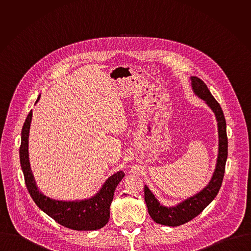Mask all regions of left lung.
<instances>
[{"label":"left lung","instance_id":"left-lung-1","mask_svg":"<svg viewBox=\"0 0 251 251\" xmlns=\"http://www.w3.org/2000/svg\"><path fill=\"white\" fill-rule=\"evenodd\" d=\"M191 85L194 93L211 107L215 113L218 126V156L214 176L210 183L199 193L188 198L176 207L167 208L158 203L154 195L144 187L145 202L151 217L159 224L166 226H179L196 217L215 199L217 195L225 173V164L228 155V139L226 133V121L219 103L215 100L207 85L198 77L192 76Z\"/></svg>","mask_w":251,"mask_h":251}]
</instances>
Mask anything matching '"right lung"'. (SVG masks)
Returning a JSON list of instances; mask_svg holds the SVG:
<instances>
[{
	"instance_id": "obj_1",
	"label": "right lung",
	"mask_w": 251,
	"mask_h": 251,
	"mask_svg": "<svg viewBox=\"0 0 251 251\" xmlns=\"http://www.w3.org/2000/svg\"><path fill=\"white\" fill-rule=\"evenodd\" d=\"M38 99L36 102L38 101ZM33 111L28 114L22 127L19 149L20 164L27 189L36 206L59 224L77 231H90L102 228L110 217V205L118 183L125 177L120 171L105 181L100 192L91 199L66 202L53 200L43 195L36 187L28 157V137Z\"/></svg>"
}]
</instances>
